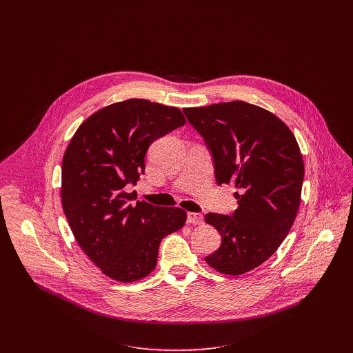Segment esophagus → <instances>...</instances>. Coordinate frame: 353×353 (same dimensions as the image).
Returning <instances> with one entry per match:
<instances>
[{
    "mask_svg": "<svg viewBox=\"0 0 353 353\" xmlns=\"http://www.w3.org/2000/svg\"><path fill=\"white\" fill-rule=\"evenodd\" d=\"M203 221H204L203 214H199V212H187V222L188 223L199 225V223H203Z\"/></svg>",
    "mask_w": 353,
    "mask_h": 353,
    "instance_id": "1",
    "label": "esophagus"
}]
</instances>
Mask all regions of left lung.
I'll list each match as a JSON object with an SVG mask.
<instances>
[{
  "label": "left lung",
  "mask_w": 353,
  "mask_h": 353,
  "mask_svg": "<svg viewBox=\"0 0 353 353\" xmlns=\"http://www.w3.org/2000/svg\"><path fill=\"white\" fill-rule=\"evenodd\" d=\"M183 112L211 150L218 184L240 190L232 215H205L222 236L205 261L225 275L245 274L275 253L296 219L305 177L300 148L281 119L256 105L234 100Z\"/></svg>",
  "instance_id": "obj_1"
}]
</instances>
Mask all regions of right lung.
I'll return each instance as SVG.
<instances>
[{"mask_svg":"<svg viewBox=\"0 0 353 353\" xmlns=\"http://www.w3.org/2000/svg\"><path fill=\"white\" fill-rule=\"evenodd\" d=\"M185 124L180 109L128 99L89 116L71 138L61 166V203L83 253L119 282L145 278L157 267L165 236L181 229L184 210L132 201L155 139Z\"/></svg>","mask_w":353,"mask_h":353,"instance_id":"1","label":"right lung"}]
</instances>
